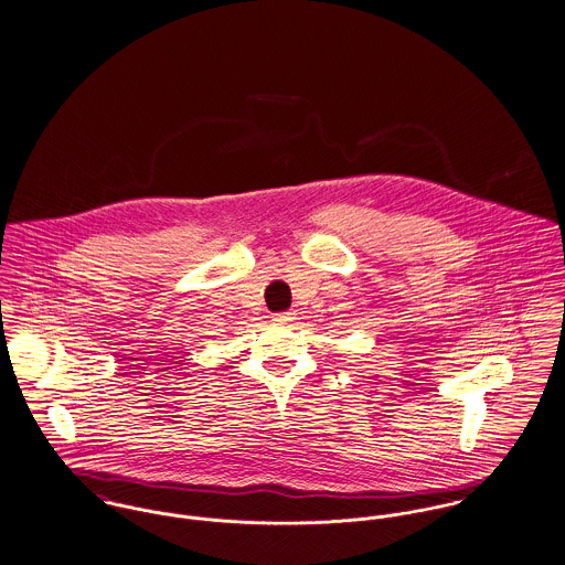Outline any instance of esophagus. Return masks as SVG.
<instances>
[{"mask_svg": "<svg viewBox=\"0 0 565 565\" xmlns=\"http://www.w3.org/2000/svg\"><path fill=\"white\" fill-rule=\"evenodd\" d=\"M276 323H287V321H291L294 317H291V312L289 310H282V312H274V317H271Z\"/></svg>", "mask_w": 565, "mask_h": 565, "instance_id": "esophagus-1", "label": "esophagus"}]
</instances>
